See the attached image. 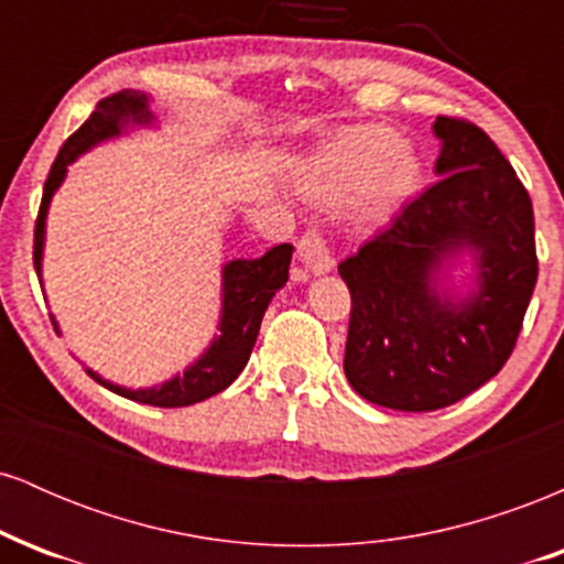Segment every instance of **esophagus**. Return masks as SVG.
I'll list each match as a JSON object with an SVG mask.
<instances>
[{"label":"esophagus","instance_id":"1","mask_svg":"<svg viewBox=\"0 0 564 564\" xmlns=\"http://www.w3.org/2000/svg\"><path fill=\"white\" fill-rule=\"evenodd\" d=\"M296 251H300V260L304 262V268H307L310 273L323 275L328 273V270H334V257L332 251H328L326 238H323L318 230L304 232L300 243H296Z\"/></svg>","mask_w":564,"mask_h":564}]
</instances>
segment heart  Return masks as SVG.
<instances>
[{"label":"heart","instance_id":"b5f03b06","mask_svg":"<svg viewBox=\"0 0 564 564\" xmlns=\"http://www.w3.org/2000/svg\"><path fill=\"white\" fill-rule=\"evenodd\" d=\"M422 180V159L390 127H352L323 142L296 172L304 196L347 204L360 223H379L411 198Z\"/></svg>","mask_w":564,"mask_h":564}]
</instances>
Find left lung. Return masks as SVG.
<instances>
[{
  "instance_id": "8db88e82",
  "label": "left lung",
  "mask_w": 564,
  "mask_h": 564,
  "mask_svg": "<svg viewBox=\"0 0 564 564\" xmlns=\"http://www.w3.org/2000/svg\"><path fill=\"white\" fill-rule=\"evenodd\" d=\"M440 180L339 264L352 296L345 373L394 411H437L467 398L509 360L533 296V204L496 142L471 121L437 116ZM469 250L476 289L444 286Z\"/></svg>"
}]
</instances>
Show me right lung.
I'll list each match as a JSON object with an SVG mask.
<instances>
[{
  "mask_svg": "<svg viewBox=\"0 0 564 564\" xmlns=\"http://www.w3.org/2000/svg\"><path fill=\"white\" fill-rule=\"evenodd\" d=\"M153 121L148 111V97L134 89L116 93L106 100L97 102L95 113L76 129L70 138L63 142L53 170H50L47 183H44L42 206H39L36 228H34V268L42 275V251H44V228H47V209L55 191L66 180L68 164H74L82 153L95 148L97 142L119 138L127 127H145ZM294 246L281 243L264 251L260 260H232L223 268V315H219V334L215 336L209 349L187 366L183 373L164 381L161 387H148V390H127V387L111 384L108 379L97 377L95 371L87 373L97 384L111 390L121 398L134 400V403L156 405V408H183L200 403L212 394L223 392L236 381L243 371L251 349H254L257 334H260L264 310L275 291L289 281V264ZM57 328V323H53Z\"/></svg>",
  "mask_w": 564,
  "mask_h": 564,
  "instance_id": "right-lung-1",
  "label": "right lung"
}]
</instances>
